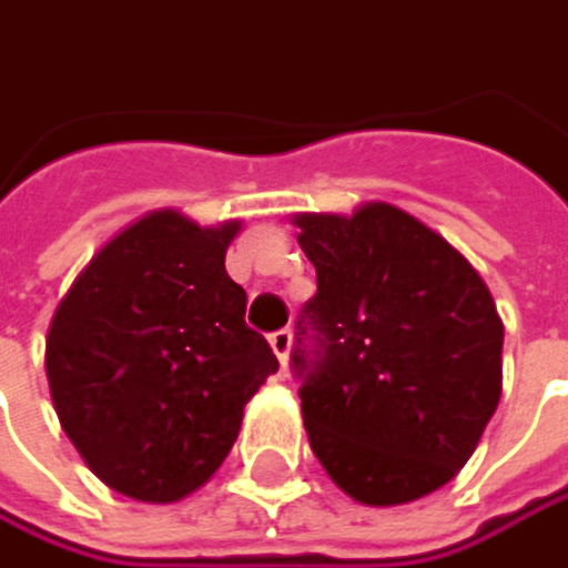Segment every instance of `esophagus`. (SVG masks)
<instances>
[{
    "label": "esophagus",
    "instance_id": "1",
    "mask_svg": "<svg viewBox=\"0 0 568 568\" xmlns=\"http://www.w3.org/2000/svg\"><path fill=\"white\" fill-rule=\"evenodd\" d=\"M268 346H272V353L278 356V363L286 366L290 349H293V333H290V329H275V333L268 336Z\"/></svg>",
    "mask_w": 568,
    "mask_h": 568
}]
</instances>
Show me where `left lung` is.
Instances as JSON below:
<instances>
[{"instance_id":"obj_1","label":"left lung","mask_w":568,"mask_h":568,"mask_svg":"<svg viewBox=\"0 0 568 568\" xmlns=\"http://www.w3.org/2000/svg\"><path fill=\"white\" fill-rule=\"evenodd\" d=\"M316 296L296 320L310 446L366 506L446 486L503 393V320L479 272L409 212L300 215Z\"/></svg>"}]
</instances>
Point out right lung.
<instances>
[{"mask_svg": "<svg viewBox=\"0 0 568 568\" xmlns=\"http://www.w3.org/2000/svg\"><path fill=\"white\" fill-rule=\"evenodd\" d=\"M239 222L152 212L72 282L45 339L59 423L85 466L139 503H175L229 456L242 409L278 369L225 272Z\"/></svg>", "mask_w": 568, "mask_h": 568, "instance_id": "right-lung-1", "label": "right lung"}]
</instances>
